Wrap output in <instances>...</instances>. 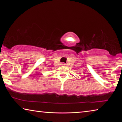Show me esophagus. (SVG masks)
<instances>
[{
	"label": "esophagus",
	"instance_id": "obj_1",
	"mask_svg": "<svg viewBox=\"0 0 122 122\" xmlns=\"http://www.w3.org/2000/svg\"><path fill=\"white\" fill-rule=\"evenodd\" d=\"M61 65L62 66H65V63H61Z\"/></svg>",
	"mask_w": 122,
	"mask_h": 122
}]
</instances>
